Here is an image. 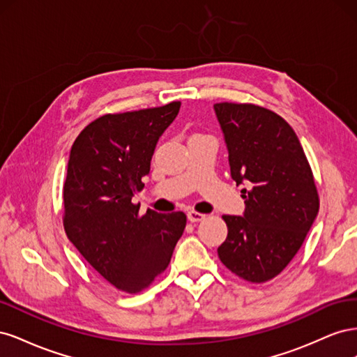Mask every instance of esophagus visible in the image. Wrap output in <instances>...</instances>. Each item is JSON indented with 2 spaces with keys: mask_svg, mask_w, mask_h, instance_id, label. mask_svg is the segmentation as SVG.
I'll use <instances>...</instances> for the list:
<instances>
[{
  "mask_svg": "<svg viewBox=\"0 0 357 357\" xmlns=\"http://www.w3.org/2000/svg\"><path fill=\"white\" fill-rule=\"evenodd\" d=\"M188 219L189 222H202L205 219V214L202 213H198V211H189L188 213Z\"/></svg>",
  "mask_w": 357,
  "mask_h": 357,
  "instance_id": "esophagus-1",
  "label": "esophagus"
}]
</instances>
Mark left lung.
<instances>
[{
    "instance_id": "1",
    "label": "left lung",
    "mask_w": 357,
    "mask_h": 357,
    "mask_svg": "<svg viewBox=\"0 0 357 357\" xmlns=\"http://www.w3.org/2000/svg\"><path fill=\"white\" fill-rule=\"evenodd\" d=\"M231 176L245 199L244 218L222 215L228 236L218 248L231 273L250 283L277 277L295 257L319 213L308 159L282 116L256 104L219 102Z\"/></svg>"
}]
</instances>
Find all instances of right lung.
<instances>
[{
	"label": "right lung",
	"mask_w": 357,
	"mask_h": 357,
	"mask_svg": "<svg viewBox=\"0 0 357 357\" xmlns=\"http://www.w3.org/2000/svg\"><path fill=\"white\" fill-rule=\"evenodd\" d=\"M180 101L95 119L75 138L63 181L62 223L68 240L116 289L138 294L165 271L186 228V214H139L132 197L144 188L159 137Z\"/></svg>",
	"instance_id": "1"
}]
</instances>
